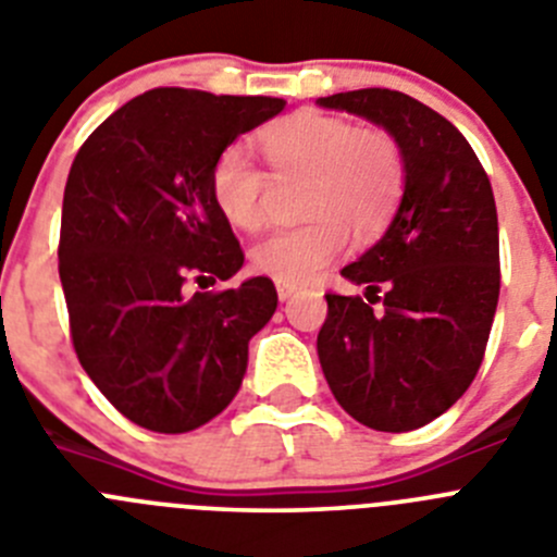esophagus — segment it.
<instances>
[{"label":"esophagus","instance_id":"1","mask_svg":"<svg viewBox=\"0 0 557 557\" xmlns=\"http://www.w3.org/2000/svg\"><path fill=\"white\" fill-rule=\"evenodd\" d=\"M275 289H278V298H282V301H289V298H293V295H298V287H293V284H275Z\"/></svg>","mask_w":557,"mask_h":557}]
</instances>
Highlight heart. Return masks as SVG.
<instances>
[{"instance_id":"1","label":"heart","mask_w":557,"mask_h":557,"mask_svg":"<svg viewBox=\"0 0 557 557\" xmlns=\"http://www.w3.org/2000/svg\"><path fill=\"white\" fill-rule=\"evenodd\" d=\"M275 172H307L304 211L312 223L275 228L250 245L256 273L304 287L348 245V225L359 236L379 231L405 191V161L396 141L376 127H354L326 113L304 111L262 133ZM211 198L234 228H256L262 220L268 175L248 147L228 145L209 175Z\"/></svg>"}]
</instances>
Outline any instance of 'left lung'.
Listing matches in <instances>:
<instances>
[{
    "mask_svg": "<svg viewBox=\"0 0 557 557\" xmlns=\"http://www.w3.org/2000/svg\"><path fill=\"white\" fill-rule=\"evenodd\" d=\"M385 127L405 161V191L376 245L339 273L366 298L326 295L318 334L339 407L379 432L444 416L480 371L499 301V223L491 181L460 131L391 88L321 97ZM383 295L379 296L377 293ZM383 301L373 313L371 302Z\"/></svg>",
    "mask_w": 557,
    "mask_h": 557,
    "instance_id": "obj_1",
    "label": "left lung"
}]
</instances>
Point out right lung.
Segmentation results:
<instances>
[{"label":"right lung","instance_id":"add662e5","mask_svg":"<svg viewBox=\"0 0 557 557\" xmlns=\"http://www.w3.org/2000/svg\"><path fill=\"white\" fill-rule=\"evenodd\" d=\"M278 97L152 88L86 139L63 189L58 273L77 359L133 424L189 432L231 405L248 343L278 295L256 275L223 293L245 256L211 198V164L282 113Z\"/></svg>","mask_w":557,"mask_h":557}]
</instances>
